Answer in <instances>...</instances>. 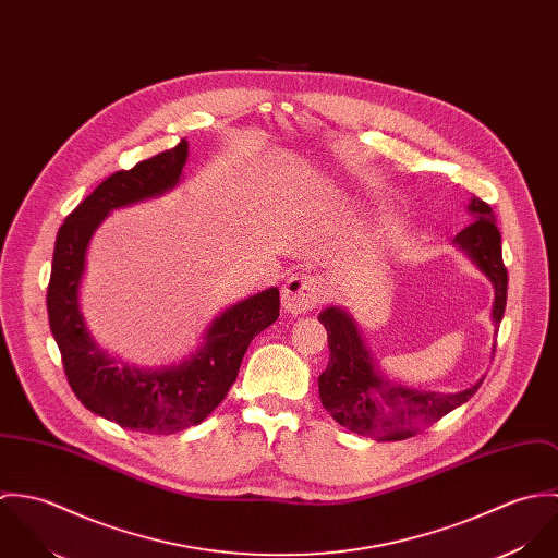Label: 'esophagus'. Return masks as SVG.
Instances as JSON below:
<instances>
[{"label":"esophagus","mask_w":558,"mask_h":558,"mask_svg":"<svg viewBox=\"0 0 558 558\" xmlns=\"http://www.w3.org/2000/svg\"><path fill=\"white\" fill-rule=\"evenodd\" d=\"M322 301V283L318 277L296 272L292 275L283 290H281V303L288 314H305L316 310Z\"/></svg>","instance_id":"34e87169"}]
</instances>
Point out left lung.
<instances>
[{"label": "left lung", "instance_id": "left-lung-1", "mask_svg": "<svg viewBox=\"0 0 558 558\" xmlns=\"http://www.w3.org/2000/svg\"><path fill=\"white\" fill-rule=\"evenodd\" d=\"M471 215L475 221L456 236V242L492 279L496 290L492 316L498 326L507 305L509 279L502 264L500 232L496 228L494 210L478 197L471 202ZM319 322L328 332L330 350L328 365L318 380L322 405L339 425L359 436L378 440L410 438L473 398L483 383L478 380L475 387L453 396L421 393L391 385L374 372L372 356L345 312L328 307L319 314Z\"/></svg>", "mask_w": 558, "mask_h": 558}]
</instances>
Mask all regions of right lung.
I'll list each match as a JSON object with an SVG mask.
<instances>
[{"label":"right lung","instance_id":"add662e5","mask_svg":"<svg viewBox=\"0 0 558 558\" xmlns=\"http://www.w3.org/2000/svg\"><path fill=\"white\" fill-rule=\"evenodd\" d=\"M186 155L182 140L102 180L62 223L47 288L49 326L71 389L94 414L142 434H175L202 423L228 396L251 339L279 318L281 305L277 288L244 299L213 322L195 356L167 369L118 367L92 341L81 318L80 283L94 230L109 210L173 189Z\"/></svg>","mask_w":558,"mask_h":558}]
</instances>
